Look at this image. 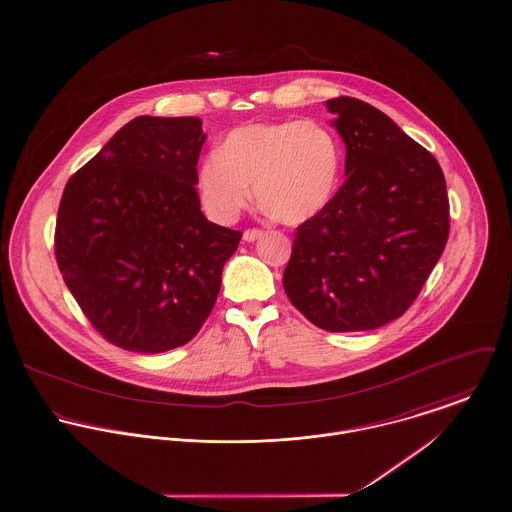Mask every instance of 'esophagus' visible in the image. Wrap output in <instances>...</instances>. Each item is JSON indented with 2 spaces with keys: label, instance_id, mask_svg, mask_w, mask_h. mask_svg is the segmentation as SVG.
Here are the masks:
<instances>
[{
  "label": "esophagus",
  "instance_id": "1",
  "mask_svg": "<svg viewBox=\"0 0 512 512\" xmlns=\"http://www.w3.org/2000/svg\"><path fill=\"white\" fill-rule=\"evenodd\" d=\"M264 236V231H260V229H246L244 234H242V238L246 240V242H254V240H258V238H262Z\"/></svg>",
  "mask_w": 512,
  "mask_h": 512
}]
</instances>
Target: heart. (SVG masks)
<instances>
[{
  "label": "heart",
  "mask_w": 512,
  "mask_h": 512,
  "mask_svg": "<svg viewBox=\"0 0 512 512\" xmlns=\"http://www.w3.org/2000/svg\"><path fill=\"white\" fill-rule=\"evenodd\" d=\"M342 164L336 135L317 121H279L238 127L199 168L207 211L233 221L252 201L279 223L315 217L330 201Z\"/></svg>",
  "instance_id": "b5f03b06"
}]
</instances>
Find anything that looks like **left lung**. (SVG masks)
<instances>
[{
	"label": "left lung",
	"instance_id": "8db88e82",
	"mask_svg": "<svg viewBox=\"0 0 512 512\" xmlns=\"http://www.w3.org/2000/svg\"><path fill=\"white\" fill-rule=\"evenodd\" d=\"M346 144V182L297 227L283 289L328 332L387 325L415 303L450 234L438 160L356 97L326 101Z\"/></svg>",
	"mask_w": 512,
	"mask_h": 512
}]
</instances>
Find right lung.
I'll list each match as a JSON object with an SVG mask.
<instances>
[{"label": "right lung", "mask_w": 512, "mask_h": 512, "mask_svg": "<svg viewBox=\"0 0 512 512\" xmlns=\"http://www.w3.org/2000/svg\"><path fill=\"white\" fill-rule=\"evenodd\" d=\"M197 117L142 115L64 187L54 254L64 283L111 344L158 354L187 344L211 315L240 231L199 205Z\"/></svg>", "instance_id": "obj_1"}]
</instances>
